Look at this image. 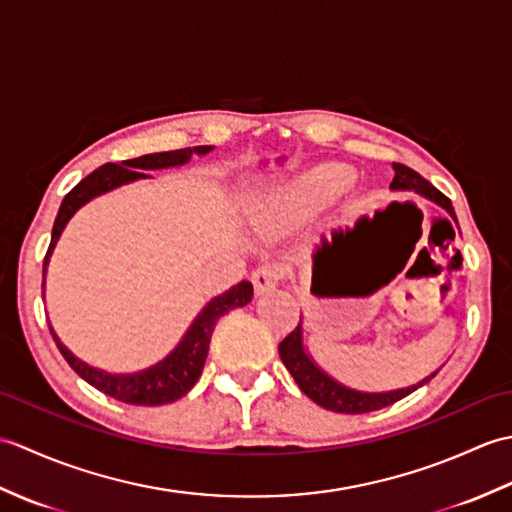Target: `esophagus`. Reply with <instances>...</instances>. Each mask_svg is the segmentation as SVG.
Here are the masks:
<instances>
[{
    "label": "esophagus",
    "instance_id": "1",
    "mask_svg": "<svg viewBox=\"0 0 512 512\" xmlns=\"http://www.w3.org/2000/svg\"><path fill=\"white\" fill-rule=\"evenodd\" d=\"M281 279H284V268L277 266V264L262 266V268L255 270V273H253L255 292H257V295H264V292L279 286Z\"/></svg>",
    "mask_w": 512,
    "mask_h": 512
}]
</instances>
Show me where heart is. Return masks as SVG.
I'll use <instances>...</instances> for the list:
<instances>
[{"label": "heart", "mask_w": 512, "mask_h": 512, "mask_svg": "<svg viewBox=\"0 0 512 512\" xmlns=\"http://www.w3.org/2000/svg\"><path fill=\"white\" fill-rule=\"evenodd\" d=\"M354 171L341 162H323L279 187L250 198L246 213L262 233L292 231L310 222L343 195L354 182Z\"/></svg>", "instance_id": "obj_1"}]
</instances>
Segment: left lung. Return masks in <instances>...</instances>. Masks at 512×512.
I'll return each mask as SVG.
<instances>
[{
    "label": "left lung",
    "instance_id": "8db88e82",
    "mask_svg": "<svg viewBox=\"0 0 512 512\" xmlns=\"http://www.w3.org/2000/svg\"><path fill=\"white\" fill-rule=\"evenodd\" d=\"M394 180H391V189L394 191H416L420 193L422 198H427L431 202H436L438 206H442L455 222L453 204L447 198V195L440 193L431 182L424 180L418 171L409 169L407 165H400V162H394ZM279 356L284 361L286 369L295 378V383L299 385V389L306 394L310 400L317 402L323 409H330L336 413H367V411H376L394 405V402L402 400L405 396H409L411 391H416L418 387H422L424 383L436 376L438 372H433L431 376L422 378L418 385H411L405 389H394V391H383V394H369V391H356L345 387L341 383H336L332 376H328L323 369L312 361V356L306 352L303 347V321L299 319V325L292 330L284 341L279 343Z\"/></svg>",
    "mask_w": 512,
    "mask_h": 512
}]
</instances>
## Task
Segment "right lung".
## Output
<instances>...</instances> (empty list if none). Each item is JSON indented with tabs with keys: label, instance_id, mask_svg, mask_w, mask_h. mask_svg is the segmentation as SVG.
<instances>
[{
	"label": "right lung",
	"instance_id": "right-lung-1",
	"mask_svg": "<svg viewBox=\"0 0 512 512\" xmlns=\"http://www.w3.org/2000/svg\"><path fill=\"white\" fill-rule=\"evenodd\" d=\"M211 149H213L211 145H200V147L160 151V154H147L140 158L123 160L121 165L107 162V165L92 171L88 178H83L68 195H65L61 202V209L57 213V220H54L52 239H50L46 259H43L41 288L46 286V268H48L52 250L57 246L65 224L70 222V217L79 211L83 204H88L92 198H96V195H103L107 191L121 187V184L151 178L145 173L149 169H167V167L187 165L193 154L204 156L209 154ZM250 299H253V284H250V281H239L237 286L226 290L224 295L211 299L202 308L198 317L193 319L189 330L184 332L182 341L176 345V350L162 358L160 363L151 365L149 369H143V372H136V374H107L103 369H96L88 363H83L59 341V336L54 334L52 328H50V334L65 361H68V365L85 380V383H90L92 387L103 391L107 396L127 402V405L156 407V405H167V402L182 398L195 383H198V378L204 369L206 354H209V343L215 330V323L231 310L246 306Z\"/></svg>",
	"mask_w": 512,
	"mask_h": 512
}]
</instances>
